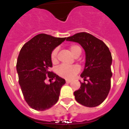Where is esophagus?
I'll list each match as a JSON object with an SVG mask.
<instances>
[{
  "mask_svg": "<svg viewBox=\"0 0 129 129\" xmlns=\"http://www.w3.org/2000/svg\"><path fill=\"white\" fill-rule=\"evenodd\" d=\"M66 83H68V84H70V83L71 82V80H66Z\"/></svg>",
  "mask_w": 129,
  "mask_h": 129,
  "instance_id": "1",
  "label": "esophagus"
}]
</instances>
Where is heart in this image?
Returning a JSON list of instances; mask_svg holds the SVG:
<instances>
[{"label": "heart", "mask_w": 129, "mask_h": 129, "mask_svg": "<svg viewBox=\"0 0 129 129\" xmlns=\"http://www.w3.org/2000/svg\"><path fill=\"white\" fill-rule=\"evenodd\" d=\"M70 51L74 57H77L81 54L82 49L81 47L78 45H72L70 47ZM57 53H58V49L55 48L52 51L51 53V61L53 64L57 63ZM80 68L77 65L73 66H66V65H61L57 69V74L61 78L66 79H72L80 72Z\"/></svg>", "instance_id": "b5f03b06"}]
</instances>
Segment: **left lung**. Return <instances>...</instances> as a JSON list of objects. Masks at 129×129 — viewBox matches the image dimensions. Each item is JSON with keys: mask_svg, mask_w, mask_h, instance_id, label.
<instances>
[{"mask_svg": "<svg viewBox=\"0 0 129 129\" xmlns=\"http://www.w3.org/2000/svg\"><path fill=\"white\" fill-rule=\"evenodd\" d=\"M67 41L81 45L86 53L84 70L80 76L87 82H81L74 94L77 102L87 107H95L104 102L110 89L112 55L102 41L90 33L82 32L68 37Z\"/></svg>", "mask_w": 129, "mask_h": 129, "instance_id": "obj_1", "label": "left lung"}]
</instances>
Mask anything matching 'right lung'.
I'll list each match as a JSON object with an SVG mask.
<instances>
[{
	"mask_svg": "<svg viewBox=\"0 0 129 129\" xmlns=\"http://www.w3.org/2000/svg\"><path fill=\"white\" fill-rule=\"evenodd\" d=\"M66 39L41 33L27 42L20 51L17 62L19 83L25 101L33 109L47 110L58 101L66 80L49 71L52 67L51 53ZM47 78L55 81L47 85Z\"/></svg>",
	"mask_w": 129,
	"mask_h": 129,
	"instance_id": "obj_1",
	"label": "right lung"
}]
</instances>
